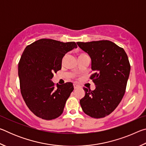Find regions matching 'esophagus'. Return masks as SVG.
<instances>
[{
  "mask_svg": "<svg viewBox=\"0 0 146 146\" xmlns=\"http://www.w3.org/2000/svg\"><path fill=\"white\" fill-rule=\"evenodd\" d=\"M73 86H74V89H76V88H77L78 87V85H76V84H73Z\"/></svg>",
  "mask_w": 146,
  "mask_h": 146,
  "instance_id": "34e87169",
  "label": "esophagus"
}]
</instances>
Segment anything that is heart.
I'll use <instances>...</instances> for the list:
<instances>
[{"label":"heart","mask_w":146,"mask_h":146,"mask_svg":"<svg viewBox=\"0 0 146 146\" xmlns=\"http://www.w3.org/2000/svg\"><path fill=\"white\" fill-rule=\"evenodd\" d=\"M84 55V54H81L80 55ZM64 58H65V56H64V57H63V58H62V62H63L64 60Z\"/></svg>","instance_id":"b5f03b06"}]
</instances>
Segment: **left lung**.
Listing matches in <instances>:
<instances>
[{"mask_svg":"<svg viewBox=\"0 0 146 146\" xmlns=\"http://www.w3.org/2000/svg\"><path fill=\"white\" fill-rule=\"evenodd\" d=\"M76 44L91 58L93 73L90 78L96 85L93 91L84 87L81 108L91 117L104 118L115 110L124 95L131 69L129 59L124 49L111 41Z\"/></svg>","mask_w":146,"mask_h":146,"instance_id":"obj_1","label":"left lung"}]
</instances>
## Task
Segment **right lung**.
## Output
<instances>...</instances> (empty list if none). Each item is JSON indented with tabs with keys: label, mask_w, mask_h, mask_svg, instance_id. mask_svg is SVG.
I'll return each mask as SVG.
<instances>
[{
	"label": "right lung",
	"mask_w": 146,
	"mask_h": 146,
	"mask_svg": "<svg viewBox=\"0 0 146 146\" xmlns=\"http://www.w3.org/2000/svg\"><path fill=\"white\" fill-rule=\"evenodd\" d=\"M76 48L75 42L42 38L24 49L18 64L20 88L26 104L36 117L49 120L63 113L73 85H55L51 78L61 70L65 54Z\"/></svg>",
	"instance_id": "1"
}]
</instances>
